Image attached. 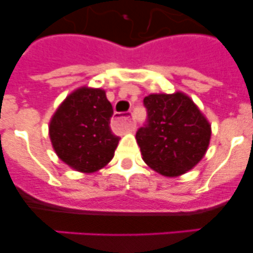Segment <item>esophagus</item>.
I'll return each instance as SVG.
<instances>
[{
    "label": "esophagus",
    "mask_w": 253,
    "mask_h": 253,
    "mask_svg": "<svg viewBox=\"0 0 253 253\" xmlns=\"http://www.w3.org/2000/svg\"><path fill=\"white\" fill-rule=\"evenodd\" d=\"M114 124L119 127H124V128L129 129V131H133L134 127H136V124L129 119V115H120L117 114L116 116L114 117Z\"/></svg>",
    "instance_id": "34e87169"
}]
</instances>
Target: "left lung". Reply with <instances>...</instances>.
<instances>
[{
	"label": "left lung",
	"instance_id": "8db88e82",
	"mask_svg": "<svg viewBox=\"0 0 253 253\" xmlns=\"http://www.w3.org/2000/svg\"><path fill=\"white\" fill-rule=\"evenodd\" d=\"M147 121L136 139L143 160L159 174L180 176L205 157L211 125L186 94H150L143 100Z\"/></svg>",
	"mask_w": 253,
	"mask_h": 253
}]
</instances>
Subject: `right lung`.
<instances>
[{"instance_id": "right-lung-1", "label": "right lung", "mask_w": 253, "mask_h": 253, "mask_svg": "<svg viewBox=\"0 0 253 253\" xmlns=\"http://www.w3.org/2000/svg\"><path fill=\"white\" fill-rule=\"evenodd\" d=\"M112 114L103 89L83 86L70 94L53 114L48 127L58 158L82 172L105 167L120 141L110 128Z\"/></svg>"}]
</instances>
